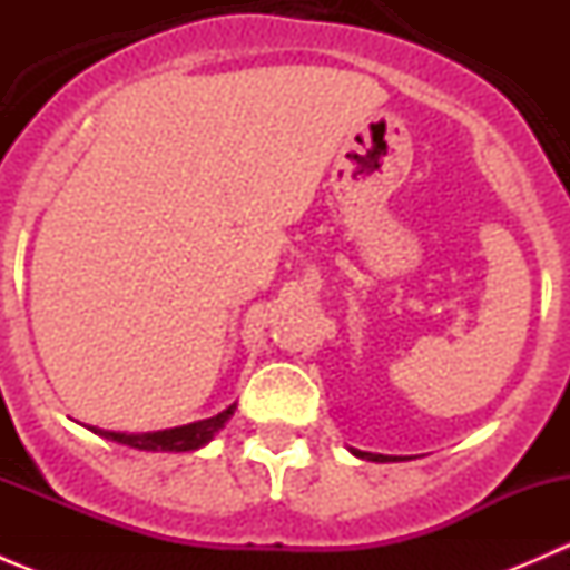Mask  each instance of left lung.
<instances>
[{
    "label": "left lung",
    "mask_w": 570,
    "mask_h": 570,
    "mask_svg": "<svg viewBox=\"0 0 570 570\" xmlns=\"http://www.w3.org/2000/svg\"><path fill=\"white\" fill-rule=\"evenodd\" d=\"M350 452H353L355 458H361V461H372V463H396V461H405V458H400V455H375V452H361V450H353V446H350Z\"/></svg>",
    "instance_id": "8db88e82"
}]
</instances>
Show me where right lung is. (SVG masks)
Instances as JSON below:
<instances>
[{"label": "right lung", "instance_id": "add662e5", "mask_svg": "<svg viewBox=\"0 0 570 570\" xmlns=\"http://www.w3.org/2000/svg\"><path fill=\"white\" fill-rule=\"evenodd\" d=\"M237 411V402L228 405L226 411H220L217 416L200 419V422L181 424V428L170 430H154V433H115V430H101V428H88L96 435L109 441H118V444L131 446V450L142 452H195L200 446L209 444L217 433L228 424V419Z\"/></svg>", "mask_w": 570, "mask_h": 570}]
</instances>
